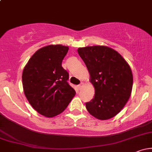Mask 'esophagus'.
Listing matches in <instances>:
<instances>
[{
    "label": "esophagus",
    "mask_w": 152,
    "mask_h": 152,
    "mask_svg": "<svg viewBox=\"0 0 152 152\" xmlns=\"http://www.w3.org/2000/svg\"><path fill=\"white\" fill-rule=\"evenodd\" d=\"M83 83H80V84H78V85L77 87H78V89H81V88H82V86H83Z\"/></svg>",
    "instance_id": "esophagus-1"
}]
</instances>
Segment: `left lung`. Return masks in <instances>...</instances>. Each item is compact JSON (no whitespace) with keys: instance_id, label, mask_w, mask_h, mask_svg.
I'll return each mask as SVG.
<instances>
[{"instance_id":"left-lung-1","label":"left lung","mask_w":152,"mask_h":152,"mask_svg":"<svg viewBox=\"0 0 152 152\" xmlns=\"http://www.w3.org/2000/svg\"><path fill=\"white\" fill-rule=\"evenodd\" d=\"M78 53L95 88L94 99L86 103L87 111L100 120L114 117L123 109L132 93L133 75L129 65L117 51L107 46L79 48Z\"/></svg>"}]
</instances>
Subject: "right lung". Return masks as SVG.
<instances>
[{
    "mask_svg": "<svg viewBox=\"0 0 152 152\" xmlns=\"http://www.w3.org/2000/svg\"><path fill=\"white\" fill-rule=\"evenodd\" d=\"M69 47L50 45L31 56L22 74L23 91L32 107L46 117H53L66 109L76 91L68 83L69 73L62 61Z\"/></svg>",
    "mask_w": 152,
    "mask_h": 152,
    "instance_id": "1",
    "label": "right lung"
}]
</instances>
